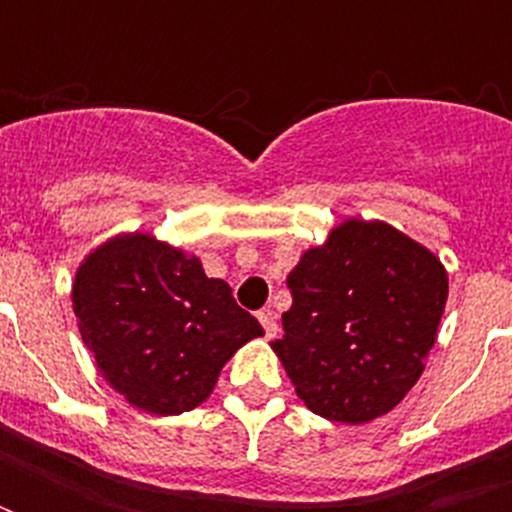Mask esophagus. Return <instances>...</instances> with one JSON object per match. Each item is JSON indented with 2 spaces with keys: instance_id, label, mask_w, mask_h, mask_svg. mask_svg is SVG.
Returning <instances> with one entry per match:
<instances>
[{
  "instance_id": "esophagus-1",
  "label": "esophagus",
  "mask_w": 512,
  "mask_h": 512,
  "mask_svg": "<svg viewBox=\"0 0 512 512\" xmlns=\"http://www.w3.org/2000/svg\"><path fill=\"white\" fill-rule=\"evenodd\" d=\"M257 321H260V327H263L265 337H276L279 327H276V319H273L271 311H260V313H257Z\"/></svg>"
}]
</instances>
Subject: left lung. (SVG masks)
Returning a JSON list of instances; mask_svg holds the SVG:
<instances>
[{
	"mask_svg": "<svg viewBox=\"0 0 512 512\" xmlns=\"http://www.w3.org/2000/svg\"><path fill=\"white\" fill-rule=\"evenodd\" d=\"M271 342L297 396L332 422L388 414L425 369L444 316L441 260L388 223L345 220L289 273Z\"/></svg>",
	"mask_w": 512,
	"mask_h": 512,
	"instance_id": "obj_1",
	"label": "left lung"
}]
</instances>
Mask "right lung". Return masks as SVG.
Masks as SVG:
<instances>
[{
    "label": "right lung",
    "mask_w": 512,
    "mask_h": 512,
    "mask_svg": "<svg viewBox=\"0 0 512 512\" xmlns=\"http://www.w3.org/2000/svg\"><path fill=\"white\" fill-rule=\"evenodd\" d=\"M71 300L108 385L151 414L199 406L225 361L263 335L231 287L207 279L199 257L148 233L116 236L90 252Z\"/></svg>",
    "instance_id": "right-lung-1"
}]
</instances>
